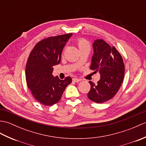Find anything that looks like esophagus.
<instances>
[{"instance_id":"1","label":"esophagus","mask_w":146,"mask_h":146,"mask_svg":"<svg viewBox=\"0 0 146 146\" xmlns=\"http://www.w3.org/2000/svg\"><path fill=\"white\" fill-rule=\"evenodd\" d=\"M81 79H79V78H73V81L75 82H79L81 81Z\"/></svg>"}]
</instances>
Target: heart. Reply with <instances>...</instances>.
<instances>
[{
	"label": "heart",
	"instance_id": "b5f03b06",
	"mask_svg": "<svg viewBox=\"0 0 146 146\" xmlns=\"http://www.w3.org/2000/svg\"><path fill=\"white\" fill-rule=\"evenodd\" d=\"M77 46L80 51L83 50L85 49L90 48V44L89 42L85 38H80L77 40Z\"/></svg>",
	"mask_w": 146,
	"mask_h": 146
}]
</instances>
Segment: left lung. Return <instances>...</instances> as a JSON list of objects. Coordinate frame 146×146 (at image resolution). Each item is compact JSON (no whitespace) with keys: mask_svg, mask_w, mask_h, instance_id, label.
I'll return each instance as SVG.
<instances>
[{"mask_svg":"<svg viewBox=\"0 0 146 146\" xmlns=\"http://www.w3.org/2000/svg\"><path fill=\"white\" fill-rule=\"evenodd\" d=\"M94 54L90 69L94 73L98 71L100 79L97 84L90 81V90L88 98L95 103H104L112 98L123 82L125 65L123 58L115 47L104 39H97L93 44Z\"/></svg>","mask_w":146,"mask_h":146,"instance_id":"8db88e82","label":"left lung"}]
</instances>
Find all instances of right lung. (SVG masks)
<instances>
[{"label":"right lung","mask_w":146,"mask_h":146,"mask_svg":"<svg viewBox=\"0 0 146 146\" xmlns=\"http://www.w3.org/2000/svg\"><path fill=\"white\" fill-rule=\"evenodd\" d=\"M72 33L49 37L39 41L30 52L26 66L27 86L37 101L52 106L60 101L71 77L52 76L53 66L60 63L62 51Z\"/></svg>","instance_id":"1"}]
</instances>
